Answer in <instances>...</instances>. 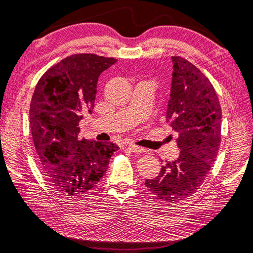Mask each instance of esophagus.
I'll list each match as a JSON object with an SVG mask.
<instances>
[{
    "mask_svg": "<svg viewBox=\"0 0 253 253\" xmlns=\"http://www.w3.org/2000/svg\"><path fill=\"white\" fill-rule=\"evenodd\" d=\"M126 149H129L130 151L132 152H135V154H141V152L144 151V149L139 147V146H135V144H127Z\"/></svg>",
    "mask_w": 253,
    "mask_h": 253,
    "instance_id": "obj_1",
    "label": "esophagus"
}]
</instances>
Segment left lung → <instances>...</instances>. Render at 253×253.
<instances>
[{"instance_id": "1", "label": "left lung", "mask_w": 253, "mask_h": 253, "mask_svg": "<svg viewBox=\"0 0 253 253\" xmlns=\"http://www.w3.org/2000/svg\"><path fill=\"white\" fill-rule=\"evenodd\" d=\"M171 61L166 122L178 134L180 154L144 184L160 200L177 202L200 188L216 159L222 111L213 85L200 69L181 57H171Z\"/></svg>"}]
</instances>
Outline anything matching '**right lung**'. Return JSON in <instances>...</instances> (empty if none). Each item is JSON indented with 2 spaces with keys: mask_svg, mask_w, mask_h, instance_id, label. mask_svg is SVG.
Masks as SVG:
<instances>
[{
  "mask_svg": "<svg viewBox=\"0 0 253 253\" xmlns=\"http://www.w3.org/2000/svg\"><path fill=\"white\" fill-rule=\"evenodd\" d=\"M114 58L80 53L48 69L37 84L30 104V127L42 172L53 188L68 195L88 192L109 168L119 147L81 139L84 113H92L101 74Z\"/></svg>",
  "mask_w": 253,
  "mask_h": 253,
  "instance_id": "obj_1",
  "label": "right lung"
}]
</instances>
